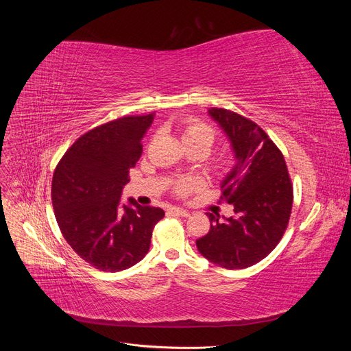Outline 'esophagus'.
Instances as JSON below:
<instances>
[{
  "label": "esophagus",
  "mask_w": 351,
  "mask_h": 351,
  "mask_svg": "<svg viewBox=\"0 0 351 351\" xmlns=\"http://www.w3.org/2000/svg\"><path fill=\"white\" fill-rule=\"evenodd\" d=\"M168 212H169V214H176V215H180V217H189L190 215L189 210H186L183 208H177V206L169 208Z\"/></svg>",
  "instance_id": "1"
}]
</instances>
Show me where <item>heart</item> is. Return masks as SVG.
<instances>
[{
  "mask_svg": "<svg viewBox=\"0 0 351 351\" xmlns=\"http://www.w3.org/2000/svg\"><path fill=\"white\" fill-rule=\"evenodd\" d=\"M180 133H182V139L184 145L202 143L206 146V149H209V146L212 145V142H214V137H215V132L210 125L197 121L195 119H186L180 123ZM199 186H200V182L197 178L184 177L178 180L176 184V190L180 195H187L189 192H192V190L197 189Z\"/></svg>",
  "mask_w": 351,
  "mask_h": 351,
  "instance_id": "heart-1",
  "label": "heart"
}]
</instances>
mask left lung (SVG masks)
Instances as JSON below:
<instances>
[{"label": "left lung", "instance_id": "left-lung-1", "mask_svg": "<svg viewBox=\"0 0 351 351\" xmlns=\"http://www.w3.org/2000/svg\"><path fill=\"white\" fill-rule=\"evenodd\" d=\"M209 115L227 134L236 165L221 183V200L234 215L209 214L210 230L196 240L212 263L243 269L258 263L282 239L293 206V186L281 151L261 127L237 112L210 108Z\"/></svg>", "mask_w": 351, "mask_h": 351}]
</instances>
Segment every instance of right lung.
<instances>
[{"label":"right lung","mask_w":351,"mask_h":351,"mask_svg":"<svg viewBox=\"0 0 351 351\" xmlns=\"http://www.w3.org/2000/svg\"><path fill=\"white\" fill-rule=\"evenodd\" d=\"M152 121L154 114L129 115L95 127L56 167L51 199L62 237L99 271L119 272L141 262L165 215L161 208L120 200Z\"/></svg>","instance_id":"obj_1"}]
</instances>
